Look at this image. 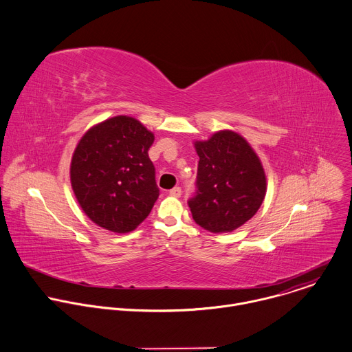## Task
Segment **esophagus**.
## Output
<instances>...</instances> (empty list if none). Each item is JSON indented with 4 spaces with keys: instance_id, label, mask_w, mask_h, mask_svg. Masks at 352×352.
Instances as JSON below:
<instances>
[{
    "instance_id": "obj_1",
    "label": "esophagus",
    "mask_w": 352,
    "mask_h": 352,
    "mask_svg": "<svg viewBox=\"0 0 352 352\" xmlns=\"http://www.w3.org/2000/svg\"><path fill=\"white\" fill-rule=\"evenodd\" d=\"M170 195H171V196H174V197H179V196L182 195V190H181V188L175 186V188H173V189L170 190Z\"/></svg>"
}]
</instances>
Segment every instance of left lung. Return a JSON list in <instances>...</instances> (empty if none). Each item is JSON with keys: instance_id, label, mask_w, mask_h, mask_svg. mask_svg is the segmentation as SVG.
<instances>
[{"instance_id": "8db88e82", "label": "left lung", "mask_w": 352, "mask_h": 352, "mask_svg": "<svg viewBox=\"0 0 352 352\" xmlns=\"http://www.w3.org/2000/svg\"><path fill=\"white\" fill-rule=\"evenodd\" d=\"M200 157L196 195L188 201L195 222L211 233H228L250 221L266 196V174L248 141L233 130L195 141Z\"/></svg>"}]
</instances>
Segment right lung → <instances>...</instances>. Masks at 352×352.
I'll return each instance as SVG.
<instances>
[{
	"mask_svg": "<svg viewBox=\"0 0 352 352\" xmlns=\"http://www.w3.org/2000/svg\"><path fill=\"white\" fill-rule=\"evenodd\" d=\"M155 135L140 120L119 115L90 127L69 167L74 195L83 212L113 233L134 230L159 197L148 156Z\"/></svg>",
	"mask_w": 352,
	"mask_h": 352,
	"instance_id": "obj_1",
	"label": "right lung"
}]
</instances>
